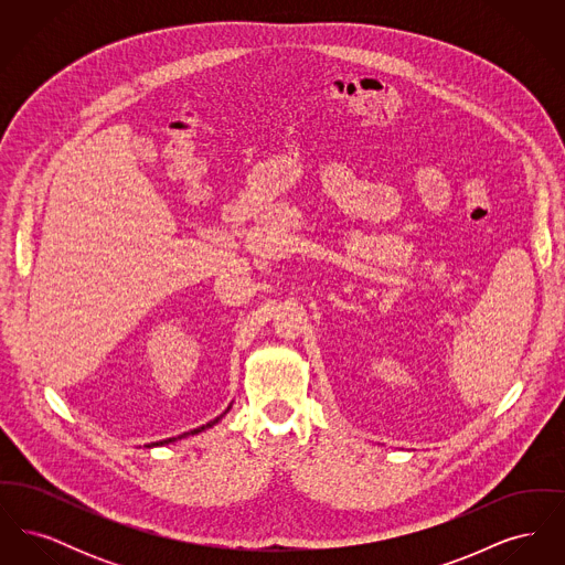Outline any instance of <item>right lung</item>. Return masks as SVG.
I'll list each match as a JSON object with an SVG mask.
<instances>
[{
  "instance_id": "obj_1",
  "label": "right lung",
  "mask_w": 565,
  "mask_h": 565,
  "mask_svg": "<svg viewBox=\"0 0 565 565\" xmlns=\"http://www.w3.org/2000/svg\"><path fill=\"white\" fill-rule=\"evenodd\" d=\"M228 408H231V406H228ZM228 408H226V411H224L220 417H215L214 422H210V424H205V426H201V428H194V430L184 431V434H180L178 438H186V436H190V434H199V431L212 428V426H215V424H217V422H220V419H222V417L228 413ZM178 438H167V440H161V443H152V445H148V447H161V445H169V443H175Z\"/></svg>"
}]
</instances>
